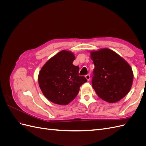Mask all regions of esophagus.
<instances>
[{
	"mask_svg": "<svg viewBox=\"0 0 146 146\" xmlns=\"http://www.w3.org/2000/svg\"><path fill=\"white\" fill-rule=\"evenodd\" d=\"M85 77H86V78L87 79V80H88V81H89V80H90V76L89 74L86 75V76H85Z\"/></svg>",
	"mask_w": 146,
	"mask_h": 146,
	"instance_id": "1",
	"label": "esophagus"
}]
</instances>
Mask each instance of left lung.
Segmentation results:
<instances>
[{
  "instance_id": "8db88e82",
  "label": "left lung",
  "mask_w": 146,
  "mask_h": 146,
  "mask_svg": "<svg viewBox=\"0 0 146 146\" xmlns=\"http://www.w3.org/2000/svg\"><path fill=\"white\" fill-rule=\"evenodd\" d=\"M95 68L92 85L100 99L115 103L129 93L133 80L131 66L115 52L102 48L91 52Z\"/></svg>"
}]
</instances>
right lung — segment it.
Wrapping results in <instances>:
<instances>
[{
  "mask_svg": "<svg viewBox=\"0 0 146 146\" xmlns=\"http://www.w3.org/2000/svg\"><path fill=\"white\" fill-rule=\"evenodd\" d=\"M76 57L72 52L62 50L48 60L38 75L40 89L52 102L65 105L77 96L80 86L87 82L79 76V67L72 63Z\"/></svg>",
  "mask_w": 146,
  "mask_h": 146,
  "instance_id": "obj_1",
  "label": "right lung"
}]
</instances>
